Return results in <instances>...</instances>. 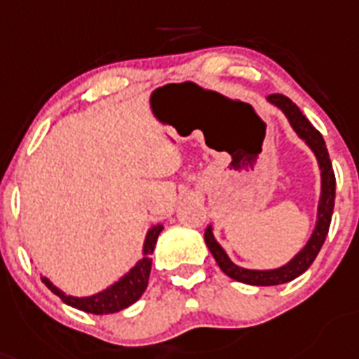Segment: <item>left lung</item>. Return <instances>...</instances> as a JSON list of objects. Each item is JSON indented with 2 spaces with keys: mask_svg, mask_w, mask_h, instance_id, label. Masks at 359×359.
I'll use <instances>...</instances> for the list:
<instances>
[{
  "mask_svg": "<svg viewBox=\"0 0 359 359\" xmlns=\"http://www.w3.org/2000/svg\"><path fill=\"white\" fill-rule=\"evenodd\" d=\"M268 102L287 114L288 122L294 128V131L309 144L310 149L318 156L319 170H321V198H319L318 208V222H316L314 233L309 239L306 246L301 250L296 257L292 259L290 263L281 268H276V270H246V268L233 264L230 257L226 255L224 250L221 248V245L217 243L215 237H213L212 226H208L206 233H204V241H206L208 248H210L212 255L215 257L219 268L231 279H236L239 283H246V285H255V287H272V285L288 283L299 277L305 270H309L310 264L314 263V259L318 257L325 239H327L330 221H332L334 198H336V177H334L332 162H330V156H328L327 146H325L321 133L309 122V118L301 113L299 107L288 96L270 95L268 96Z\"/></svg>",
  "mask_w": 359,
  "mask_h": 359,
  "instance_id": "8db88e82",
  "label": "left lung"
}]
</instances>
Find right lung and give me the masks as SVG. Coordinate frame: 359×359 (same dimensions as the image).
Wrapping results in <instances>:
<instances>
[{"label": "right lung", "instance_id": "obj_1", "mask_svg": "<svg viewBox=\"0 0 359 359\" xmlns=\"http://www.w3.org/2000/svg\"><path fill=\"white\" fill-rule=\"evenodd\" d=\"M162 226H153L151 230L147 231L146 243H144V257L131 268V272L111 285L109 288H105L104 292H98L91 297H72L63 294L60 288H56L47 277H41V281L45 283V287L49 288L53 294L60 297L63 303L74 306L78 310L89 312V314H114L120 310L128 309L129 305H133L135 301L140 299L149 281V272H151V254L155 250L156 239L161 236Z\"/></svg>", "mask_w": 359, "mask_h": 359}]
</instances>
